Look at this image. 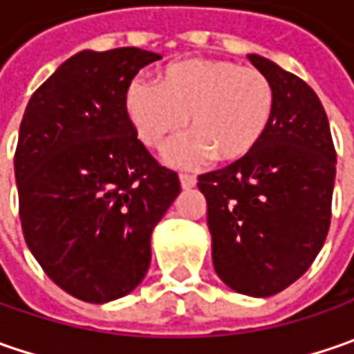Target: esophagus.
<instances>
[{"label":"esophagus","mask_w":354,"mask_h":354,"mask_svg":"<svg viewBox=\"0 0 354 354\" xmlns=\"http://www.w3.org/2000/svg\"><path fill=\"white\" fill-rule=\"evenodd\" d=\"M179 181H181L183 189H191V187H195V183H197V177L195 175H189V173H181L179 175Z\"/></svg>","instance_id":"esophagus-1"}]
</instances>
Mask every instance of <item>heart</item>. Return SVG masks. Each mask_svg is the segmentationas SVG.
Segmentation results:
<instances>
[{"label":"heart","instance_id":"heart-1","mask_svg":"<svg viewBox=\"0 0 354 354\" xmlns=\"http://www.w3.org/2000/svg\"><path fill=\"white\" fill-rule=\"evenodd\" d=\"M126 112L147 147L159 149L185 122L191 133L167 149V161L193 167L214 157L234 161L260 142L274 108L268 76L225 59H185L167 64L157 84L133 78Z\"/></svg>","mask_w":354,"mask_h":354}]
</instances>
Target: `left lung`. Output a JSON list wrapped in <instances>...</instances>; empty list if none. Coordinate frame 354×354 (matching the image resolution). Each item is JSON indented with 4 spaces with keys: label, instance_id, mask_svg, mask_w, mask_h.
<instances>
[{
    "label": "left lung",
    "instance_id": "1",
    "mask_svg": "<svg viewBox=\"0 0 354 354\" xmlns=\"http://www.w3.org/2000/svg\"><path fill=\"white\" fill-rule=\"evenodd\" d=\"M248 59L274 90L270 122L250 153L198 175L197 185L218 278L238 293L268 297L301 278L325 244L337 153L313 88L264 57Z\"/></svg>",
    "mask_w": 354,
    "mask_h": 354
}]
</instances>
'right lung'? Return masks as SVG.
I'll return each instance as SVG.
<instances>
[{
	"label": "right lung",
	"mask_w": 354,
	"mask_h": 354,
	"mask_svg": "<svg viewBox=\"0 0 354 354\" xmlns=\"http://www.w3.org/2000/svg\"><path fill=\"white\" fill-rule=\"evenodd\" d=\"M157 53L80 50L35 90L15 149L23 236L48 278L90 304L128 295L151 262V230L181 193L145 149L126 88Z\"/></svg>",
	"instance_id": "add662e5"
}]
</instances>
